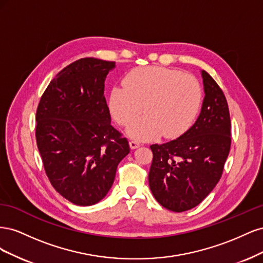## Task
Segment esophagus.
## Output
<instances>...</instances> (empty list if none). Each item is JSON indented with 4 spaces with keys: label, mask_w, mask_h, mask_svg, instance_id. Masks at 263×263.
I'll use <instances>...</instances> for the list:
<instances>
[{
    "label": "esophagus",
    "mask_w": 263,
    "mask_h": 263,
    "mask_svg": "<svg viewBox=\"0 0 263 263\" xmlns=\"http://www.w3.org/2000/svg\"><path fill=\"white\" fill-rule=\"evenodd\" d=\"M129 146H130L132 149H136V148H138L140 146V142L138 140L133 139V140L129 141Z\"/></svg>",
    "instance_id": "esophagus-1"
}]
</instances>
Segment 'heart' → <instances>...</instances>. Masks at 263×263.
I'll return each mask as SVG.
<instances>
[{
    "instance_id": "1",
    "label": "heart",
    "mask_w": 263,
    "mask_h": 263,
    "mask_svg": "<svg viewBox=\"0 0 263 263\" xmlns=\"http://www.w3.org/2000/svg\"><path fill=\"white\" fill-rule=\"evenodd\" d=\"M202 103L197 79L180 70L163 67L135 69L124 79V86L110 91L108 107L115 121L128 126L132 137L153 139L162 134L177 138L195 121Z\"/></svg>"
}]
</instances>
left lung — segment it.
I'll return each mask as SVG.
<instances>
[{"label":"left lung","mask_w":263,"mask_h":263,"mask_svg":"<svg viewBox=\"0 0 263 263\" xmlns=\"http://www.w3.org/2000/svg\"><path fill=\"white\" fill-rule=\"evenodd\" d=\"M202 77L205 98L195 124L177 139L150 146V190L159 204L177 213L195 208L216 186L232 144L225 94L206 71Z\"/></svg>","instance_id":"8db88e82"}]
</instances>
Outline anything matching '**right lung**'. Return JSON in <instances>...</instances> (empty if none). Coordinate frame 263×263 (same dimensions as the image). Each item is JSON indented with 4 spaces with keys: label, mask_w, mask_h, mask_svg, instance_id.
Masks as SVG:
<instances>
[{
    "label": "right lung",
    "mask_w": 263,
    "mask_h": 263,
    "mask_svg": "<svg viewBox=\"0 0 263 263\" xmlns=\"http://www.w3.org/2000/svg\"><path fill=\"white\" fill-rule=\"evenodd\" d=\"M114 61L82 58L63 68L47 86L36 110V141L47 177L57 192L80 206L100 202L118 163L129 154L110 125L105 78Z\"/></svg>",
    "instance_id": "right-lung-1"
}]
</instances>
